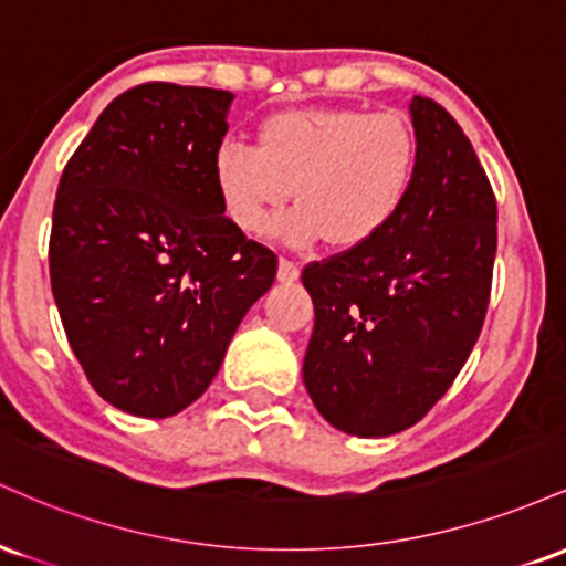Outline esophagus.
I'll return each instance as SVG.
<instances>
[{"label": "esophagus", "mask_w": 566, "mask_h": 566, "mask_svg": "<svg viewBox=\"0 0 566 566\" xmlns=\"http://www.w3.org/2000/svg\"><path fill=\"white\" fill-rule=\"evenodd\" d=\"M279 282H284V284H292V282H297V276H301V269H297V263L295 261H290V258H282V261H279Z\"/></svg>", "instance_id": "1"}]
</instances>
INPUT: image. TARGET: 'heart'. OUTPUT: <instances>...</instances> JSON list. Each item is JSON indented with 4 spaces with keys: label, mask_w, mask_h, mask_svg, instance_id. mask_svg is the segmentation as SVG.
<instances>
[{
    "label": "heart",
    "mask_w": 566,
    "mask_h": 566,
    "mask_svg": "<svg viewBox=\"0 0 566 566\" xmlns=\"http://www.w3.org/2000/svg\"><path fill=\"white\" fill-rule=\"evenodd\" d=\"M418 165L420 140L407 116L322 106L265 116L255 146L220 143L212 180L239 231H269L292 188L297 207L279 226L282 237L350 250L378 239L405 210Z\"/></svg>",
    "instance_id": "heart-1"
}]
</instances>
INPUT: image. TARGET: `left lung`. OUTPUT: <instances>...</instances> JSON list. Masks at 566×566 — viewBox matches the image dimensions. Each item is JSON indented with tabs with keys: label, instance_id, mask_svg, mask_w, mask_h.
Segmentation results:
<instances>
[{
	"label": "left lung",
	"instance_id": "1",
	"mask_svg": "<svg viewBox=\"0 0 566 566\" xmlns=\"http://www.w3.org/2000/svg\"><path fill=\"white\" fill-rule=\"evenodd\" d=\"M420 165L405 210L373 242L314 261L303 382L327 423L391 437L423 420L484 327L497 201L463 127L415 97Z\"/></svg>",
	"mask_w": 566,
	"mask_h": 566
}]
</instances>
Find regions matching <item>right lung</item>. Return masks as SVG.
<instances>
[{"mask_svg":"<svg viewBox=\"0 0 566 566\" xmlns=\"http://www.w3.org/2000/svg\"><path fill=\"white\" fill-rule=\"evenodd\" d=\"M231 101L138 84L97 116L57 184V314L90 386L138 418H170L210 388L276 279V252L231 223L212 180Z\"/></svg>","mask_w":566,"mask_h":566,"instance_id":"obj_1","label":"right lung"}]
</instances>
